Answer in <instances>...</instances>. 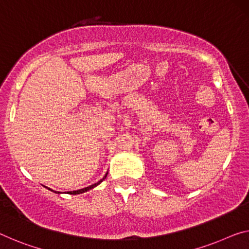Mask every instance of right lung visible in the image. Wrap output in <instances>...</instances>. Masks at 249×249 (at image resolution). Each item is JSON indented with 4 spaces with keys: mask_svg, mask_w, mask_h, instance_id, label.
Masks as SVG:
<instances>
[{
    "mask_svg": "<svg viewBox=\"0 0 249 249\" xmlns=\"http://www.w3.org/2000/svg\"><path fill=\"white\" fill-rule=\"evenodd\" d=\"M107 175H108V173L106 174V176L105 177H103L100 181H98L97 183H93V185H91V186H89V187H87V188H83V189H79V190H74V191H69L68 194H70V195H76V194H82V193H86V191H88V190H90V189H92V188H94L95 186H98L99 183L100 182H102L103 180H105L106 179V177H107ZM54 193H56V191H54ZM59 194V193H58Z\"/></svg>",
    "mask_w": 249,
    "mask_h": 249,
    "instance_id": "right-lung-1",
    "label": "right lung"
}]
</instances>
